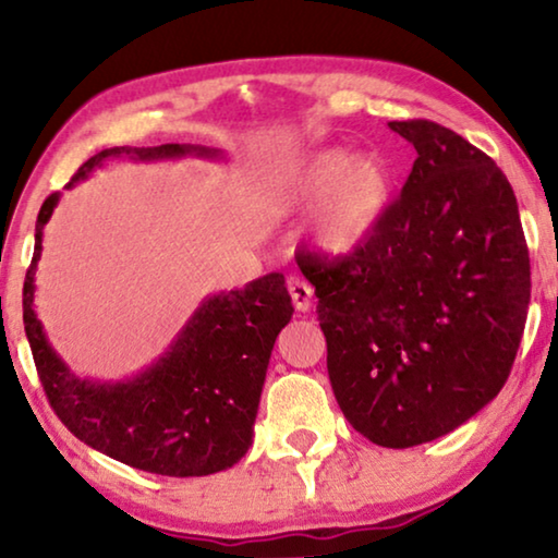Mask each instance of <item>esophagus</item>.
Listing matches in <instances>:
<instances>
[{
  "instance_id": "esophagus-1",
  "label": "esophagus",
  "mask_w": 558,
  "mask_h": 558,
  "mask_svg": "<svg viewBox=\"0 0 558 558\" xmlns=\"http://www.w3.org/2000/svg\"><path fill=\"white\" fill-rule=\"evenodd\" d=\"M287 287H289V294H292V302H294V307L300 310V312H310V307H312V296H315V289H312L307 281H302V279H289L287 281Z\"/></svg>"
}]
</instances>
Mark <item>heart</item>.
Listing matches in <instances>:
<instances>
[{"instance_id": "obj_1", "label": "heart", "mask_w": 558, "mask_h": 558, "mask_svg": "<svg viewBox=\"0 0 558 558\" xmlns=\"http://www.w3.org/2000/svg\"><path fill=\"white\" fill-rule=\"evenodd\" d=\"M393 180L371 151L319 149L302 162L287 187L292 208H312V241L330 254H350L371 241L391 205Z\"/></svg>"}]
</instances>
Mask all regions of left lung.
Segmentation results:
<instances>
[{
    "mask_svg": "<svg viewBox=\"0 0 558 558\" xmlns=\"http://www.w3.org/2000/svg\"><path fill=\"white\" fill-rule=\"evenodd\" d=\"M416 159L368 243L338 262L300 254L317 294L342 414L407 449L470 422L513 368L531 264L513 187L485 151L434 121H391Z\"/></svg>",
    "mask_w": 558,
    "mask_h": 558,
    "instance_id": "8db88e82",
    "label": "left lung"
}]
</instances>
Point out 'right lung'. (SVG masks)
Returning <instances> with one entry per match:
<instances>
[{
    "instance_id": "obj_1",
    "label": "right lung",
    "mask_w": 558,
    "mask_h": 558,
    "mask_svg": "<svg viewBox=\"0 0 558 558\" xmlns=\"http://www.w3.org/2000/svg\"><path fill=\"white\" fill-rule=\"evenodd\" d=\"M121 157L162 162L223 155L201 144L111 147L90 157L65 187ZM58 201L60 193H52L37 213L35 254L22 289V319L52 411L83 445L129 468L170 477H203L233 468L254 441L274 342L294 312L284 274L271 271L243 289L205 296L170 348L136 376L81 378L50 345L35 312L43 228Z\"/></svg>"
}]
</instances>
